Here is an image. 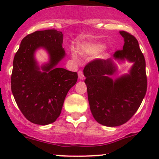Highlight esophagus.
I'll list each match as a JSON object with an SVG mask.
<instances>
[{
  "label": "esophagus",
  "instance_id": "34e87169",
  "mask_svg": "<svg viewBox=\"0 0 159 159\" xmlns=\"http://www.w3.org/2000/svg\"><path fill=\"white\" fill-rule=\"evenodd\" d=\"M78 76L80 80H83V79H84V73H83L82 71H78Z\"/></svg>",
  "mask_w": 159,
  "mask_h": 159
}]
</instances>
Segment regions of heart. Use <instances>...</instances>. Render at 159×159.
Masks as SVG:
<instances>
[{"label":"heart","instance_id":"1","mask_svg":"<svg viewBox=\"0 0 159 159\" xmlns=\"http://www.w3.org/2000/svg\"><path fill=\"white\" fill-rule=\"evenodd\" d=\"M105 44L103 43L95 42V43H88L81 46L79 48V53L83 57H94L99 54L103 50ZM105 56V55H104ZM71 57L75 61H78L79 59L76 53L71 52Z\"/></svg>","mask_w":159,"mask_h":159}]
</instances>
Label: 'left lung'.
Listing matches in <instances>:
<instances>
[{
    "label": "left lung",
    "mask_w": 159,
    "mask_h": 159,
    "mask_svg": "<svg viewBox=\"0 0 159 159\" xmlns=\"http://www.w3.org/2000/svg\"><path fill=\"white\" fill-rule=\"evenodd\" d=\"M124 39L123 50L107 60H95L85 66L84 75L88 102L94 119L107 127L127 123L141 105L147 92L146 61L134 36L120 31ZM115 60L132 62L129 72L112 79L117 70Z\"/></svg>",
    "instance_id": "obj_1"
}]
</instances>
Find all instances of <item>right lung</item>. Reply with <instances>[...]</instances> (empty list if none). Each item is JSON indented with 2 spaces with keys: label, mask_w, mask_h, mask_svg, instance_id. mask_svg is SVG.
Returning <instances> with one entry per match:
<instances>
[{
  "label": "right lung",
  "mask_w": 159,
  "mask_h": 159,
  "mask_svg": "<svg viewBox=\"0 0 159 159\" xmlns=\"http://www.w3.org/2000/svg\"><path fill=\"white\" fill-rule=\"evenodd\" d=\"M62 32L36 31L21 40L13 60L11 89L18 107L32 123L48 125L60 116L67 92L77 82V72L57 67L65 57ZM39 48L49 54L40 66L34 58Z\"/></svg>",
  "instance_id": "right-lung-1"
}]
</instances>
